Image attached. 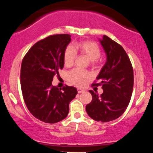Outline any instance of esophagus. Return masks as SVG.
<instances>
[{"label":"esophagus","instance_id":"esophagus-1","mask_svg":"<svg viewBox=\"0 0 153 153\" xmlns=\"http://www.w3.org/2000/svg\"><path fill=\"white\" fill-rule=\"evenodd\" d=\"M83 91H84V89H82L80 88H78V93H82V92H83Z\"/></svg>","mask_w":153,"mask_h":153}]
</instances>
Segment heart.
<instances>
[{"mask_svg": "<svg viewBox=\"0 0 153 153\" xmlns=\"http://www.w3.org/2000/svg\"><path fill=\"white\" fill-rule=\"evenodd\" d=\"M85 55L91 64L96 65L99 63V58L101 56V49L95 42L89 40H82L75 42L73 46H68L64 51V62L65 66H72L76 58V53ZM92 77L89 71L80 68H75L68 73V79L73 85L79 87L85 86L89 79Z\"/></svg>", "mask_w": 153, "mask_h": 153, "instance_id": "obj_1", "label": "heart"}]
</instances>
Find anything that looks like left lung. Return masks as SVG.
I'll use <instances>...</instances> for the list:
<instances>
[{
  "instance_id": "obj_1",
  "label": "left lung",
  "mask_w": 153,
  "mask_h": 153,
  "mask_svg": "<svg viewBox=\"0 0 153 153\" xmlns=\"http://www.w3.org/2000/svg\"><path fill=\"white\" fill-rule=\"evenodd\" d=\"M106 53L107 60L97 78L102 85L103 94L99 95L89 90L92 100L86 105L88 115L97 122L112 121L125 113L131 100L134 87L131 63L123 47L106 36L100 40Z\"/></svg>"
}]
</instances>
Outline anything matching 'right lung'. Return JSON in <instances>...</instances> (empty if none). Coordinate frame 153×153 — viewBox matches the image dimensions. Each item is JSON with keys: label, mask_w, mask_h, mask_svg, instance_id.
Instances as JSON below:
<instances>
[{"label": "right lung", "mask_w": 153, "mask_h": 153, "mask_svg": "<svg viewBox=\"0 0 153 153\" xmlns=\"http://www.w3.org/2000/svg\"><path fill=\"white\" fill-rule=\"evenodd\" d=\"M69 34L48 36L33 45L21 66V88L26 107L36 118L56 123L68 115L69 103L78 91L68 85L59 89L52 85L54 75L64 68V54L71 42Z\"/></svg>", "instance_id": "1"}]
</instances>
